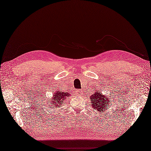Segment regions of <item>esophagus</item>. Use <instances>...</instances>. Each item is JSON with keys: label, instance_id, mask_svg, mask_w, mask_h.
I'll use <instances>...</instances> for the list:
<instances>
[{"label": "esophagus", "instance_id": "34e87169", "mask_svg": "<svg viewBox=\"0 0 151 151\" xmlns=\"http://www.w3.org/2000/svg\"><path fill=\"white\" fill-rule=\"evenodd\" d=\"M82 94V91H81L80 90H78V91H76V94L81 95Z\"/></svg>", "mask_w": 151, "mask_h": 151}]
</instances>
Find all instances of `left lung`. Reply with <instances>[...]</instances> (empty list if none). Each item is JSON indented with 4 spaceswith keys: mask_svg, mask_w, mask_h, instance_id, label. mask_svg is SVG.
I'll list each match as a JSON object with an SVG mask.
<instances>
[{
    "mask_svg": "<svg viewBox=\"0 0 151 151\" xmlns=\"http://www.w3.org/2000/svg\"><path fill=\"white\" fill-rule=\"evenodd\" d=\"M90 98L91 101L92 103V108H94V110H97L101 112V111H103V109H105V110L109 109L108 106L110 102L109 101V99L103 95L100 91H96V93L94 92V94L90 96Z\"/></svg>",
    "mask_w": 151,
    "mask_h": 151,
    "instance_id": "obj_1",
    "label": "left lung"
}]
</instances>
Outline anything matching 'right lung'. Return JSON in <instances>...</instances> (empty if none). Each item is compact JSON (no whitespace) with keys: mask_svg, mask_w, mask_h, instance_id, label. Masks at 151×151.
<instances>
[{"mask_svg":"<svg viewBox=\"0 0 151 151\" xmlns=\"http://www.w3.org/2000/svg\"><path fill=\"white\" fill-rule=\"evenodd\" d=\"M68 96V92H67V93L64 92L62 88L60 90H57L55 91V92H54L53 95V99H51V101H50L51 103L48 104V105H50V104L55 103V105H57L56 108H59L60 105H63V103H64L65 99H66Z\"/></svg>","mask_w":151,"mask_h":151,"instance_id":"right-lung-1","label":"right lung"}]
</instances>
